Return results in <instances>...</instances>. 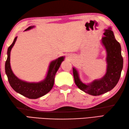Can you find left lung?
<instances>
[{"label": "left lung", "instance_id": "left-lung-1", "mask_svg": "<svg viewBox=\"0 0 129 129\" xmlns=\"http://www.w3.org/2000/svg\"><path fill=\"white\" fill-rule=\"evenodd\" d=\"M104 35L105 37L101 40V43L106 51L107 69L103 77L86 84L80 80L78 70L73 68L76 86L82 91L93 96L103 94L113 89L118 83L123 68L121 46L115 38L111 27L104 29Z\"/></svg>", "mask_w": 129, "mask_h": 129}]
</instances>
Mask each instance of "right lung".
Here are the masks:
<instances>
[{"label": "right lung", "mask_w": 129, "mask_h": 129, "mask_svg": "<svg viewBox=\"0 0 129 129\" xmlns=\"http://www.w3.org/2000/svg\"><path fill=\"white\" fill-rule=\"evenodd\" d=\"M35 26H30L25 30V31L34 28ZM17 37L15 38L13 43L8 49L7 59L5 64V73L7 75L8 81L12 88L15 91L29 99H36L47 94L53 88L54 83L55 74L64 60V56L59 57L52 61L49 65L48 73L43 80L38 83H29L21 80L14 75L11 69L10 63V51L16 42Z\"/></svg>", "instance_id": "1"}]
</instances>
